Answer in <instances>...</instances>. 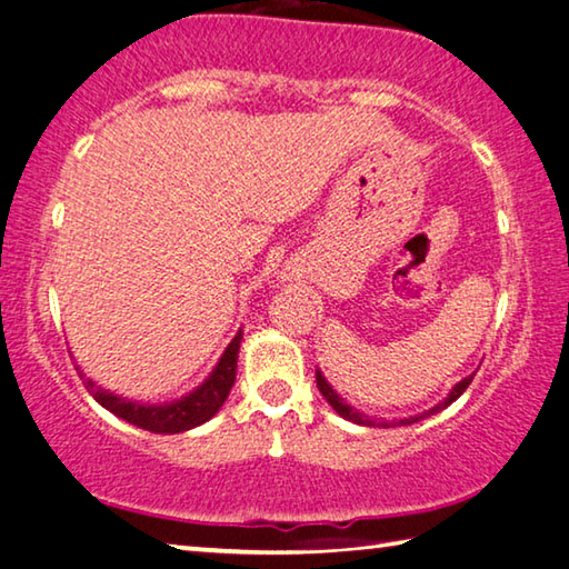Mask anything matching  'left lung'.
<instances>
[{"instance_id":"left-lung-1","label":"left lung","mask_w":569,"mask_h":569,"mask_svg":"<svg viewBox=\"0 0 569 569\" xmlns=\"http://www.w3.org/2000/svg\"><path fill=\"white\" fill-rule=\"evenodd\" d=\"M471 379H475V373H471V377H467V379H461L459 383H455V387H451V391L447 393L445 397V401H439L437 407H431V409H427V411H421V413H417V417H407V419H397V421H379V419H373V417H369V413H363V411H359V409H353L351 403H346L339 393H336V389L331 387L329 381H326V377H323V371L321 369H316V383H319V391L323 393V399L331 403L333 407V411L339 413V417H343V419H349V421H353V423H361V427H407V423H417V421H421V419H427V417H431V413H437V411H441V409H447L451 401H457L461 393L467 391V387L471 383Z\"/></svg>"}]
</instances>
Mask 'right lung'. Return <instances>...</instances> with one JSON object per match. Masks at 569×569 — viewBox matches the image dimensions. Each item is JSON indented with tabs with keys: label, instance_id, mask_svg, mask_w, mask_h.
<instances>
[{
	"label": "right lung",
	"instance_id": "right-lung-1",
	"mask_svg": "<svg viewBox=\"0 0 569 569\" xmlns=\"http://www.w3.org/2000/svg\"><path fill=\"white\" fill-rule=\"evenodd\" d=\"M240 339H243V331H238L233 336V341L228 343V349L218 359L216 369L208 373V379L200 383V387L186 393V397H180L176 401H166V403L132 401L110 389H102L100 383H94L92 379L84 377L80 366H77V371H80L84 389L92 393V399L110 413H114V417L132 423V427L148 429L152 435H180V431L196 429L208 419H213L218 409L226 403L228 393L236 383Z\"/></svg>",
	"mask_w": 569,
	"mask_h": 569
}]
</instances>
